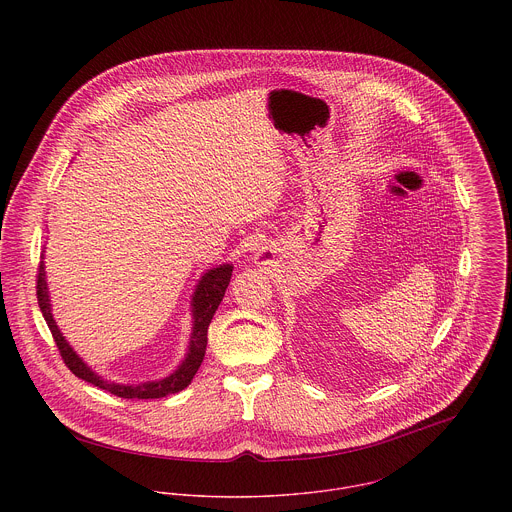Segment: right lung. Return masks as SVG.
<instances>
[{
    "label": "right lung",
    "instance_id": "add662e5",
    "mask_svg": "<svg viewBox=\"0 0 512 512\" xmlns=\"http://www.w3.org/2000/svg\"><path fill=\"white\" fill-rule=\"evenodd\" d=\"M232 264H220L217 268L207 270L201 280L195 286V292L191 297V315H193V327H191V339L187 347V355L181 361L171 374L159 378V380H147V382H138V384H122L114 380L102 378L98 372H94L90 366L86 365L69 345V341L63 337L51 309V297H49V286H47V272H45V262L39 264V276H37V299L41 313L53 333V339L61 351V357L65 365L71 368V372L84 382H90L114 396L120 398H163L167 394H175L183 388H187L197 374L199 366L205 359L207 351V331L211 325V319L215 311L219 309L220 301L224 297V292L228 288L230 276H232Z\"/></svg>",
    "mask_w": 512,
    "mask_h": 512
}]
</instances>
